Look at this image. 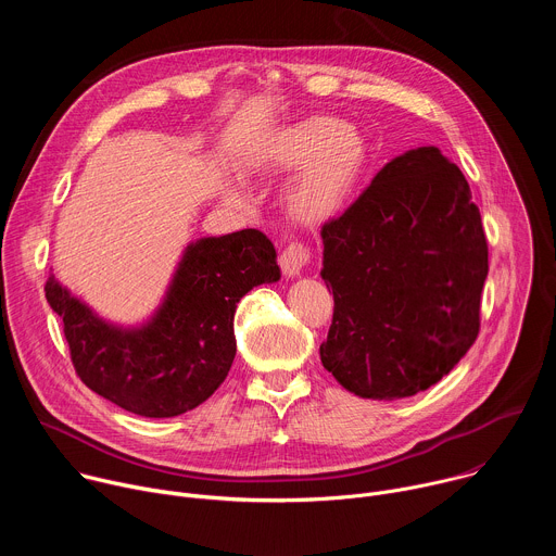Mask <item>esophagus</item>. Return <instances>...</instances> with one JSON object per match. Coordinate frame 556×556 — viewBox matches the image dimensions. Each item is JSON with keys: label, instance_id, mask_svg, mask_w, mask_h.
Segmentation results:
<instances>
[{"label": "esophagus", "instance_id": "34e87169", "mask_svg": "<svg viewBox=\"0 0 556 556\" xmlns=\"http://www.w3.org/2000/svg\"><path fill=\"white\" fill-rule=\"evenodd\" d=\"M281 270L283 275L290 277H299L303 273V268L309 264V251L303 244H290L283 249L281 257H279Z\"/></svg>", "mask_w": 556, "mask_h": 556}]
</instances>
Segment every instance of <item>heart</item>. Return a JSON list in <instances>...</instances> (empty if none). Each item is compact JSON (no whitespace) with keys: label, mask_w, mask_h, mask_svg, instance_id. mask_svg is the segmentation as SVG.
I'll return each instance as SVG.
<instances>
[{"label":"heart","mask_w":556,"mask_h":556,"mask_svg":"<svg viewBox=\"0 0 556 556\" xmlns=\"http://www.w3.org/2000/svg\"><path fill=\"white\" fill-rule=\"evenodd\" d=\"M367 165V142L345 121L307 116L273 129L251 153L255 174H299L292 178L286 202L303 224L332 219L350 200ZM230 198H240L235 189Z\"/></svg>","instance_id":"b5f03b06"}]
</instances>
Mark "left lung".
Wrapping results in <instances>:
<instances>
[{
	"instance_id": "left-lung-1",
	"label": "left lung",
	"mask_w": 556,
	"mask_h": 556,
	"mask_svg": "<svg viewBox=\"0 0 556 556\" xmlns=\"http://www.w3.org/2000/svg\"><path fill=\"white\" fill-rule=\"evenodd\" d=\"M470 198L457 165L438 147H418L324 224L321 277L334 316L319 354L358 399H409L478 339L489 247Z\"/></svg>"
}]
</instances>
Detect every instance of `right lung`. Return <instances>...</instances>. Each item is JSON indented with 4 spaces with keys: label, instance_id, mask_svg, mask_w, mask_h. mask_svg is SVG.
Here are the masks:
<instances>
[{
    "label": "right lung",
    "instance_id": "right-lung-1",
    "mask_svg": "<svg viewBox=\"0 0 556 556\" xmlns=\"http://www.w3.org/2000/svg\"><path fill=\"white\" fill-rule=\"evenodd\" d=\"M279 277L273 242L244 228L191 242L161 305L138 326L103 319L54 275L46 299L63 319L76 374L94 393L142 418H174L224 382L237 352V303Z\"/></svg>",
    "mask_w": 556,
    "mask_h": 556
}]
</instances>
